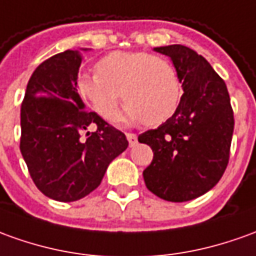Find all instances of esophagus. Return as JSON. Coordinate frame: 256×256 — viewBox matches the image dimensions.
Wrapping results in <instances>:
<instances>
[{
    "mask_svg": "<svg viewBox=\"0 0 256 256\" xmlns=\"http://www.w3.org/2000/svg\"><path fill=\"white\" fill-rule=\"evenodd\" d=\"M126 139H128V144L131 148L138 144V136L135 134H126Z\"/></svg>",
    "mask_w": 256,
    "mask_h": 256,
    "instance_id": "obj_1",
    "label": "esophagus"
}]
</instances>
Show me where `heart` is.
Here are the masks:
<instances>
[{
  "label": "heart",
  "instance_id": "obj_1",
  "mask_svg": "<svg viewBox=\"0 0 256 256\" xmlns=\"http://www.w3.org/2000/svg\"><path fill=\"white\" fill-rule=\"evenodd\" d=\"M76 89L100 117L108 120L117 110L120 93L125 108L120 120L158 125L178 108L181 82L174 65L149 52L114 51L98 60L96 74L78 78Z\"/></svg>",
  "mask_w": 256,
  "mask_h": 256
}]
</instances>
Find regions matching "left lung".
Returning <instances> with one entry per match:
<instances>
[{"label": "left lung", "instance_id": "left-lung-1", "mask_svg": "<svg viewBox=\"0 0 256 256\" xmlns=\"http://www.w3.org/2000/svg\"><path fill=\"white\" fill-rule=\"evenodd\" d=\"M153 50L172 58L184 93L172 117L138 136L153 150L144 180L158 198L186 202L210 191L227 167L234 130L230 96L196 51L181 44Z\"/></svg>", "mask_w": 256, "mask_h": 256}]
</instances>
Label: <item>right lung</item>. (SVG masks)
Returning a JSON list of instances; mask_svg holds the SVG:
<instances>
[{"instance_id": "add662e5", "label": "right lung", "mask_w": 256, "mask_h": 256, "mask_svg": "<svg viewBox=\"0 0 256 256\" xmlns=\"http://www.w3.org/2000/svg\"><path fill=\"white\" fill-rule=\"evenodd\" d=\"M80 62L78 50L46 60L29 79L20 107L24 163L37 188L60 202L94 191L108 164L128 148L122 132L84 110L76 89ZM89 124H96V131L82 141L80 134Z\"/></svg>"}]
</instances>
